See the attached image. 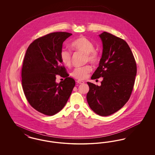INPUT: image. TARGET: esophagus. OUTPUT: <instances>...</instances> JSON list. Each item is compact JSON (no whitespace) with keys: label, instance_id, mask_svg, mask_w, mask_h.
Here are the masks:
<instances>
[{"label":"esophagus","instance_id":"esophagus-1","mask_svg":"<svg viewBox=\"0 0 155 155\" xmlns=\"http://www.w3.org/2000/svg\"><path fill=\"white\" fill-rule=\"evenodd\" d=\"M77 82L78 84H84V81H81V80H77Z\"/></svg>","mask_w":155,"mask_h":155}]
</instances>
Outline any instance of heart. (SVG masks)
<instances>
[{"instance_id":"1","label":"heart","mask_w":155,"mask_h":155,"mask_svg":"<svg viewBox=\"0 0 155 155\" xmlns=\"http://www.w3.org/2000/svg\"><path fill=\"white\" fill-rule=\"evenodd\" d=\"M71 47L75 51L83 52L85 54V60L91 63H95L99 59V54L94 49V45L88 39L85 37H80L74 40L71 43ZM60 59L66 66H70L71 63V53L68 50L63 49L60 54ZM92 71L91 67L89 65L75 68L71 75L78 80H84L88 77Z\"/></svg>"}]
</instances>
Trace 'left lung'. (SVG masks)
I'll use <instances>...</instances> for the list:
<instances>
[{
	"label": "left lung",
	"mask_w": 155,
	"mask_h": 155,
	"mask_svg": "<svg viewBox=\"0 0 155 155\" xmlns=\"http://www.w3.org/2000/svg\"><path fill=\"white\" fill-rule=\"evenodd\" d=\"M103 52L99 67L92 75L103 77L101 85L87 82V99L97 114L107 116L123 107L130 99L137 74L136 62L128 45L123 39L103 32L99 35Z\"/></svg>",
	"instance_id": "left-lung-1"
}]
</instances>
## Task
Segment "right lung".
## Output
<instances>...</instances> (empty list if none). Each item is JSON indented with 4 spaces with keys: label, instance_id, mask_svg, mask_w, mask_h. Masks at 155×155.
Instances as JSON below:
<instances>
[{
    "label": "right lung",
    "instance_id": "1",
    "mask_svg": "<svg viewBox=\"0 0 155 155\" xmlns=\"http://www.w3.org/2000/svg\"><path fill=\"white\" fill-rule=\"evenodd\" d=\"M71 35L57 32L40 37L30 44L24 59V93L30 105L46 116H53L64 107L75 85L74 79L68 77L60 56L63 43ZM56 74L65 80L57 83Z\"/></svg>",
    "mask_w": 155,
    "mask_h": 155
}]
</instances>
